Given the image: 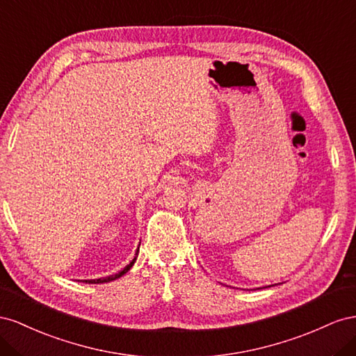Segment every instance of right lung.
I'll list each match as a JSON object with an SVG mask.
<instances>
[{"instance_id": "add662e5", "label": "right lung", "mask_w": 356, "mask_h": 356, "mask_svg": "<svg viewBox=\"0 0 356 356\" xmlns=\"http://www.w3.org/2000/svg\"><path fill=\"white\" fill-rule=\"evenodd\" d=\"M140 246V245H138ZM137 253H138V249H137ZM137 253H136V255H137ZM136 259L137 258H134L133 261H131L129 264H128V266L124 268V270H122V271H119L118 274H113V276H108V277H104V279H95V280H85L86 283H106V282H110V280H115V279H118V277H120V276H124V274L131 268V267H133V264L136 262Z\"/></svg>"}]
</instances>
